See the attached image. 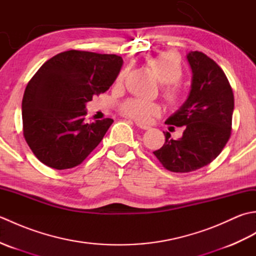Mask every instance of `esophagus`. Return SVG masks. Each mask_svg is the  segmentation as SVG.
Returning <instances> with one entry per match:
<instances>
[{"label":"esophagus","mask_w":256,"mask_h":256,"mask_svg":"<svg viewBox=\"0 0 256 256\" xmlns=\"http://www.w3.org/2000/svg\"><path fill=\"white\" fill-rule=\"evenodd\" d=\"M135 124H136V126H138V128H140V130H148V128H150L148 125L140 124V123H138V122H135Z\"/></svg>","instance_id":"1"}]
</instances>
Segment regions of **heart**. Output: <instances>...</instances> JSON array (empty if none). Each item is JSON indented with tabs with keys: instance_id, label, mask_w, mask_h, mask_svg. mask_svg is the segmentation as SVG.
<instances>
[{
	"instance_id": "1",
	"label": "heart",
	"mask_w": 256,
	"mask_h": 256,
	"mask_svg": "<svg viewBox=\"0 0 256 256\" xmlns=\"http://www.w3.org/2000/svg\"><path fill=\"white\" fill-rule=\"evenodd\" d=\"M150 64L162 82V94L166 100L174 106L180 104L184 101V94L177 82L182 78L184 72L179 57L175 52H164L152 59ZM124 74V72L118 74V82L123 80ZM122 112L135 121L145 123L148 122L152 116L160 114V106L155 102L131 99L122 106Z\"/></svg>"
}]
</instances>
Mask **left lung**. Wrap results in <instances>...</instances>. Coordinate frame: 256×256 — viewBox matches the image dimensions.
Returning a JSON list of instances; mask_svg holds the SVG:
<instances>
[{"instance_id":"1","label":"left lung","mask_w":256,"mask_h":256,"mask_svg":"<svg viewBox=\"0 0 256 256\" xmlns=\"http://www.w3.org/2000/svg\"><path fill=\"white\" fill-rule=\"evenodd\" d=\"M192 72V89L184 104L166 120L182 126V136L166 132L162 148L153 152L167 170L189 172L216 160L230 138L234 96L226 74L204 52L187 55Z\"/></svg>"}]
</instances>
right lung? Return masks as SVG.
I'll use <instances>...</instances> for the list:
<instances>
[{
  "label": "right lung",
  "instance_id": "right-lung-1",
  "mask_svg": "<svg viewBox=\"0 0 256 256\" xmlns=\"http://www.w3.org/2000/svg\"><path fill=\"white\" fill-rule=\"evenodd\" d=\"M122 57L68 50L37 70L22 101L26 143L54 170L80 165L104 136L112 118L86 123V103L106 92L121 70Z\"/></svg>",
  "mask_w": 256,
  "mask_h": 256
}]
</instances>
